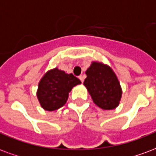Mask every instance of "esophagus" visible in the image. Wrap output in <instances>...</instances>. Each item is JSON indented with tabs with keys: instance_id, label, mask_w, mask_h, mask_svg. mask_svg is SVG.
I'll use <instances>...</instances> for the list:
<instances>
[{
	"instance_id": "1",
	"label": "esophagus",
	"mask_w": 156,
	"mask_h": 156,
	"mask_svg": "<svg viewBox=\"0 0 156 156\" xmlns=\"http://www.w3.org/2000/svg\"><path fill=\"white\" fill-rule=\"evenodd\" d=\"M78 78L80 79V81H81L82 83H83V81H84V77H83V75H80V76L78 77Z\"/></svg>"
}]
</instances>
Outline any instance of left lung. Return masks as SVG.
Wrapping results in <instances>:
<instances>
[{"instance_id": "8db88e82", "label": "left lung", "mask_w": 156, "mask_h": 156, "mask_svg": "<svg viewBox=\"0 0 156 156\" xmlns=\"http://www.w3.org/2000/svg\"><path fill=\"white\" fill-rule=\"evenodd\" d=\"M86 74L83 84L94 103L104 110L116 108L122 98V88L112 69L94 62L87 69Z\"/></svg>"}]
</instances>
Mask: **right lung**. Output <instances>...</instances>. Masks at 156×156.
<instances>
[{
	"label": "right lung",
	"mask_w": 156,
	"mask_h": 156,
	"mask_svg": "<svg viewBox=\"0 0 156 156\" xmlns=\"http://www.w3.org/2000/svg\"><path fill=\"white\" fill-rule=\"evenodd\" d=\"M81 81L74 75L58 69L47 72L39 83L37 97L46 111L57 110L66 103L69 93Z\"/></svg>",
	"instance_id": "1"
}]
</instances>
